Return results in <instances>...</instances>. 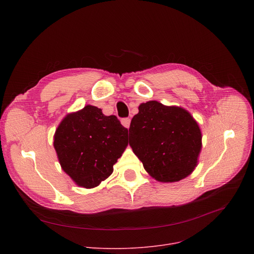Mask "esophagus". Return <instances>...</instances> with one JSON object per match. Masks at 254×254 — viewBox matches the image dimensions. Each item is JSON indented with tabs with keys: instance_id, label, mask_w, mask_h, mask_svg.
I'll use <instances>...</instances> for the list:
<instances>
[{
	"instance_id": "34e87169",
	"label": "esophagus",
	"mask_w": 254,
	"mask_h": 254,
	"mask_svg": "<svg viewBox=\"0 0 254 254\" xmlns=\"http://www.w3.org/2000/svg\"><path fill=\"white\" fill-rule=\"evenodd\" d=\"M122 124L125 127L128 128L129 127V125H130V119L129 118H123L122 119Z\"/></svg>"
}]
</instances>
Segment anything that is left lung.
<instances>
[{
  "label": "left lung",
  "mask_w": 254,
  "mask_h": 254,
  "mask_svg": "<svg viewBox=\"0 0 254 254\" xmlns=\"http://www.w3.org/2000/svg\"><path fill=\"white\" fill-rule=\"evenodd\" d=\"M128 132L132 151L157 181H179L197 165L202 132L190 113L181 107L157 101L142 103Z\"/></svg>",
  "instance_id": "left-lung-1"
}]
</instances>
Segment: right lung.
<instances>
[{"label":"right lung","instance_id":"right-lung-1","mask_svg":"<svg viewBox=\"0 0 254 254\" xmlns=\"http://www.w3.org/2000/svg\"><path fill=\"white\" fill-rule=\"evenodd\" d=\"M127 128L115 115L96 106L65 115L53 146L62 169L81 188L93 189L108 178L127 146Z\"/></svg>","mask_w":254,"mask_h":254}]
</instances>
